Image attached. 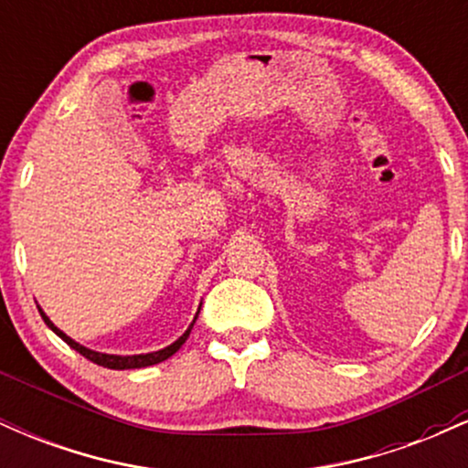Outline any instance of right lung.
Returning a JSON list of instances; mask_svg holds the SVG:
<instances>
[{"label": "right lung", "mask_w": 468, "mask_h": 468, "mask_svg": "<svg viewBox=\"0 0 468 468\" xmlns=\"http://www.w3.org/2000/svg\"><path fill=\"white\" fill-rule=\"evenodd\" d=\"M200 305H202V303H200ZM37 308H39V314H41V319L46 321V325L50 327V330L55 332V335H57L58 338H63V341H66L68 346L72 347V350H77V352L80 354V356H85V358H88V361H92V363H96V365H103V367H107V369H138V367H149V365H155V363L166 361V358L174 356V354L178 352L182 346H185V341H186V338H189L191 330H193V324H196L197 314H200V308H197L196 319L191 321L189 327H186L185 335H182L180 338H176V341L171 343V346L163 347V350L149 352V354H132V356H121V354H103V352H96V350H90V347L80 346V343L74 341V338H69V336L66 335V332L58 330V327H57L55 324H52L50 319H48V314L44 313V310H41V305H37Z\"/></svg>", "instance_id": "right-lung-1"}]
</instances>
